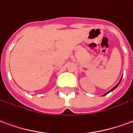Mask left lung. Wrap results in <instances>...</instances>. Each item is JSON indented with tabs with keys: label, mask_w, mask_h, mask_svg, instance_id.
<instances>
[{
	"label": "left lung",
	"mask_w": 133,
	"mask_h": 133,
	"mask_svg": "<svg viewBox=\"0 0 133 133\" xmlns=\"http://www.w3.org/2000/svg\"><path fill=\"white\" fill-rule=\"evenodd\" d=\"M122 77H123V76H122ZM122 77H121V80H120V81H119V82H118V84L116 85V86H114V88H113L112 89H111V90H109V92H107V93H106L105 95H104H104H107V94H108V93H109V92H110L113 91V90H115L116 88H117V87H118V85L120 84V83H121V80H122Z\"/></svg>",
	"instance_id": "1"
}]
</instances>
